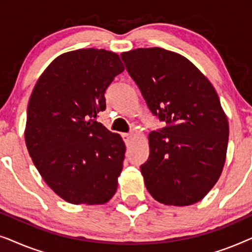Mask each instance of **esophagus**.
<instances>
[{"mask_svg": "<svg viewBox=\"0 0 252 252\" xmlns=\"http://www.w3.org/2000/svg\"><path fill=\"white\" fill-rule=\"evenodd\" d=\"M122 136H123L124 141H125V143L128 146V144L130 143V140H132V137H133V134L132 133H124Z\"/></svg>", "mask_w": 252, "mask_h": 252, "instance_id": "34e87169", "label": "esophagus"}]
</instances>
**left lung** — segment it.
I'll return each instance as SVG.
<instances>
[{"mask_svg":"<svg viewBox=\"0 0 252 252\" xmlns=\"http://www.w3.org/2000/svg\"><path fill=\"white\" fill-rule=\"evenodd\" d=\"M148 108L166 125L149 134L150 155L141 165L156 201L190 205L221 174L229 127L218 94L201 71L173 51L140 48L120 55Z\"/></svg>","mask_w":252,"mask_h":252,"instance_id":"left-lung-1","label":"left lung"}]
</instances>
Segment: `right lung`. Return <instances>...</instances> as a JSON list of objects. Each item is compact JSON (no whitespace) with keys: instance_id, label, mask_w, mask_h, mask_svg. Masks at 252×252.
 <instances>
[{"instance_id":"right-lung-1","label":"right lung","mask_w":252,"mask_h":252,"mask_svg":"<svg viewBox=\"0 0 252 252\" xmlns=\"http://www.w3.org/2000/svg\"><path fill=\"white\" fill-rule=\"evenodd\" d=\"M123 71L111 51H70L51 62L31 95L27 150L46 184L72 204H104L118 187L125 143L96 119Z\"/></svg>"}]
</instances>
